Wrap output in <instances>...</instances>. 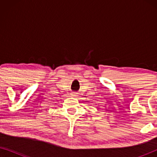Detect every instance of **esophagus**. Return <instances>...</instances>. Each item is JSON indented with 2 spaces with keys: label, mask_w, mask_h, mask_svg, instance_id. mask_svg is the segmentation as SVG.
Listing matches in <instances>:
<instances>
[{
  "label": "esophagus",
  "mask_w": 157,
  "mask_h": 157,
  "mask_svg": "<svg viewBox=\"0 0 157 157\" xmlns=\"http://www.w3.org/2000/svg\"><path fill=\"white\" fill-rule=\"evenodd\" d=\"M71 95H72L73 96H76V94H71Z\"/></svg>",
  "instance_id": "34e87169"
}]
</instances>
